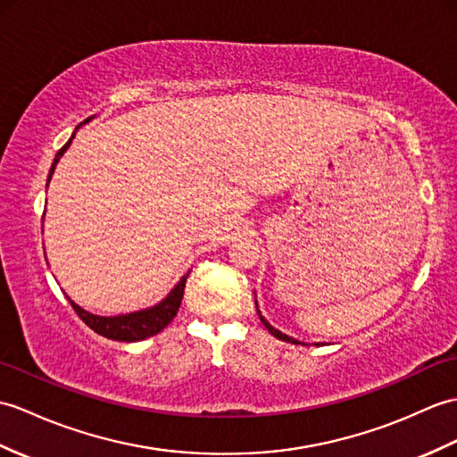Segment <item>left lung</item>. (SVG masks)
Returning <instances> with one entry per match:
<instances>
[{
    "mask_svg": "<svg viewBox=\"0 0 457 457\" xmlns=\"http://www.w3.org/2000/svg\"><path fill=\"white\" fill-rule=\"evenodd\" d=\"M254 305H257V300H254ZM257 313H259V317H261V323L267 327V331L272 335V337H277V338H280V341H286V343H292V345H303V343H300V341H295V338H292V337H288V335H284L282 331H278V328H274L267 320H264V317L261 315V312H259V307H257Z\"/></svg>",
    "mask_w": 457,
    "mask_h": 457,
    "instance_id": "1",
    "label": "left lung"
}]
</instances>
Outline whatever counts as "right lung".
<instances>
[{"label": "right lung", "instance_id": "obj_1", "mask_svg": "<svg viewBox=\"0 0 457 457\" xmlns=\"http://www.w3.org/2000/svg\"><path fill=\"white\" fill-rule=\"evenodd\" d=\"M91 119H93V116H89L87 120H83L76 129V132L81 129L83 124H87ZM76 132L71 134L70 140L63 144L62 150L56 154L54 162H52L50 173H48V179H46V187L50 183L52 175H54V169H56V165L60 162V157L66 154V150L71 145V140H73V137H76ZM187 278H188V272L185 274L183 278L179 280V284L175 286V288L169 292L165 298L159 302L157 305L147 307V310L124 313V315H114V317H103V315L89 313V312H85L83 307H79L76 302H71L70 298L68 300H70L73 310H76V313L83 320V323L87 325V327H91L95 333H99V335L107 337V338H112V341L136 343V341H144V338H147V337L157 335L159 331H163V328L173 321V317L179 312L180 300H183Z\"/></svg>", "mask_w": 457, "mask_h": 457}]
</instances>
